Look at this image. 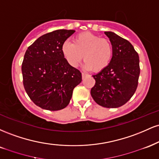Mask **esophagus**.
I'll return each mask as SVG.
<instances>
[{"label":"esophagus","instance_id":"34e87169","mask_svg":"<svg viewBox=\"0 0 159 159\" xmlns=\"http://www.w3.org/2000/svg\"><path fill=\"white\" fill-rule=\"evenodd\" d=\"M87 75H87V74L84 73V72H82V78H84L85 77H87Z\"/></svg>","mask_w":159,"mask_h":159}]
</instances>
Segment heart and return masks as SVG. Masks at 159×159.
Wrapping results in <instances>:
<instances>
[{
    "instance_id": "b5f03b06",
    "label": "heart",
    "mask_w": 159,
    "mask_h": 159,
    "mask_svg": "<svg viewBox=\"0 0 159 159\" xmlns=\"http://www.w3.org/2000/svg\"><path fill=\"white\" fill-rule=\"evenodd\" d=\"M61 50L71 66L77 67L84 58L85 69H93L96 72L106 68L113 57V48L110 42L89 32L75 36L73 43L66 41Z\"/></svg>"
}]
</instances>
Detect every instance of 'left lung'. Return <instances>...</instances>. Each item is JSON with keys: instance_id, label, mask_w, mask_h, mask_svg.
I'll return each instance as SVG.
<instances>
[{"instance_id": "left-lung-1", "label": "left lung", "mask_w": 159, "mask_h": 159, "mask_svg": "<svg viewBox=\"0 0 159 159\" xmlns=\"http://www.w3.org/2000/svg\"><path fill=\"white\" fill-rule=\"evenodd\" d=\"M113 48L111 61L93 77L96 81L90 94L98 105L119 107L132 97L140 75L139 56L133 45L114 33L105 31Z\"/></svg>"}]
</instances>
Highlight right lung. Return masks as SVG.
Wrapping results in <instances>:
<instances>
[{"label":"right lung","mask_w":159,"mask_h":159,"mask_svg":"<svg viewBox=\"0 0 159 159\" xmlns=\"http://www.w3.org/2000/svg\"><path fill=\"white\" fill-rule=\"evenodd\" d=\"M73 30L44 34L28 47L21 66L23 84L33 102L43 109L59 111L69 105L72 92L82 81L79 70L71 66L62 45Z\"/></svg>","instance_id":"right-lung-1"}]
</instances>
